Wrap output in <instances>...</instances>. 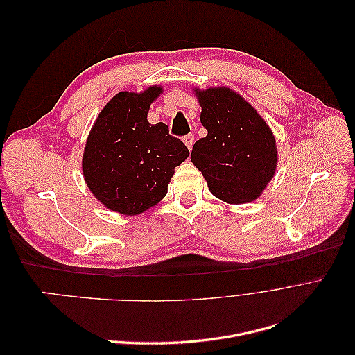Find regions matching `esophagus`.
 <instances>
[{
	"label": "esophagus",
	"mask_w": 355,
	"mask_h": 355,
	"mask_svg": "<svg viewBox=\"0 0 355 355\" xmlns=\"http://www.w3.org/2000/svg\"><path fill=\"white\" fill-rule=\"evenodd\" d=\"M194 135H187L185 137H184V144L187 145V148L189 149V151H191V149H192V146H194Z\"/></svg>",
	"instance_id": "34e87169"
}]
</instances>
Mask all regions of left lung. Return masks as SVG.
<instances>
[{
  "label": "left lung",
  "mask_w": 355,
  "mask_h": 355,
  "mask_svg": "<svg viewBox=\"0 0 355 355\" xmlns=\"http://www.w3.org/2000/svg\"><path fill=\"white\" fill-rule=\"evenodd\" d=\"M194 92L207 136L194 144L191 161L214 197L230 204L256 200L277 167L271 128L249 102L228 87Z\"/></svg>",
  "instance_id": "left-lung-1"
}]
</instances>
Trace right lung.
Segmentation results:
<instances>
[{
    "label": "right lung",
    "mask_w": 355,
    "mask_h": 355,
    "mask_svg": "<svg viewBox=\"0 0 355 355\" xmlns=\"http://www.w3.org/2000/svg\"><path fill=\"white\" fill-rule=\"evenodd\" d=\"M163 92H120L96 118L85 142L83 175L105 207L135 216L167 194L175 167L189 155L164 123L149 124L148 111Z\"/></svg>",
    "instance_id": "obj_1"
}]
</instances>
